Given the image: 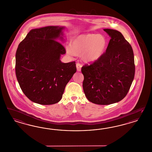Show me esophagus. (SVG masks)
<instances>
[{
    "label": "esophagus",
    "mask_w": 152,
    "mask_h": 152,
    "mask_svg": "<svg viewBox=\"0 0 152 152\" xmlns=\"http://www.w3.org/2000/svg\"><path fill=\"white\" fill-rule=\"evenodd\" d=\"M76 66H77V71L80 72L81 70V68L82 66V65L80 64L79 63H77V64H76Z\"/></svg>",
    "instance_id": "esophagus-1"
}]
</instances>
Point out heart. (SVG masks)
Segmentation results:
<instances>
[{
  "instance_id": "heart-1",
  "label": "heart",
  "mask_w": 152,
  "mask_h": 152,
  "mask_svg": "<svg viewBox=\"0 0 152 152\" xmlns=\"http://www.w3.org/2000/svg\"><path fill=\"white\" fill-rule=\"evenodd\" d=\"M106 45V39L102 34H80L71 40L66 51L70 56L81 55L84 61L93 62L102 56Z\"/></svg>"
}]
</instances>
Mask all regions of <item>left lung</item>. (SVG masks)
Wrapping results in <instances>:
<instances>
[{"label": "left lung", "instance_id": "1", "mask_svg": "<svg viewBox=\"0 0 152 152\" xmlns=\"http://www.w3.org/2000/svg\"><path fill=\"white\" fill-rule=\"evenodd\" d=\"M111 39L99 59L82 67L83 88L88 100L107 105L118 102L127 94L135 75L132 46L117 30L104 29Z\"/></svg>", "mask_w": 152, "mask_h": 152}]
</instances>
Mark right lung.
Returning a JSON list of instances; mask_svg holds the SVG:
<instances>
[{"mask_svg":"<svg viewBox=\"0 0 152 152\" xmlns=\"http://www.w3.org/2000/svg\"><path fill=\"white\" fill-rule=\"evenodd\" d=\"M63 28L48 26L32 29L18 46L16 77L22 92L34 103H58L77 71L75 61L63 63L60 60L66 51L56 39Z\"/></svg>","mask_w":152,"mask_h":152,"instance_id":"1","label":"right lung"}]
</instances>
